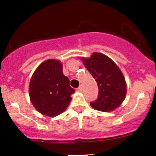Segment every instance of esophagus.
Listing matches in <instances>:
<instances>
[{
  "label": "esophagus",
  "instance_id": "1",
  "mask_svg": "<svg viewBox=\"0 0 156 156\" xmlns=\"http://www.w3.org/2000/svg\"><path fill=\"white\" fill-rule=\"evenodd\" d=\"M77 90L80 91V92H81V91L83 90V85H80L79 87L77 88Z\"/></svg>",
  "mask_w": 156,
  "mask_h": 156
}]
</instances>
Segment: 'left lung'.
<instances>
[{
	"mask_svg": "<svg viewBox=\"0 0 156 156\" xmlns=\"http://www.w3.org/2000/svg\"><path fill=\"white\" fill-rule=\"evenodd\" d=\"M81 60L98 85V98L90 106L102 112H111L119 107L127 91L126 81L120 69L109 57L100 53H93L90 58H81Z\"/></svg>",
	"mask_w": 156,
	"mask_h": 156,
	"instance_id": "8db88e82",
	"label": "left lung"
}]
</instances>
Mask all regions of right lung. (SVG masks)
Instances as JSON below:
<instances>
[{"label":"right lung","instance_id":"1","mask_svg":"<svg viewBox=\"0 0 156 156\" xmlns=\"http://www.w3.org/2000/svg\"><path fill=\"white\" fill-rule=\"evenodd\" d=\"M75 90L62 73L59 60L48 59L34 71L29 84V97L34 107L44 115L53 117L63 112Z\"/></svg>","mask_w":156,"mask_h":156}]
</instances>
